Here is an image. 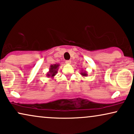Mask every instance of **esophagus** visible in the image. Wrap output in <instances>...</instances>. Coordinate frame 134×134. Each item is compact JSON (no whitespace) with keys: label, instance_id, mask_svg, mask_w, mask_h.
<instances>
[{"label":"esophagus","instance_id":"obj_1","mask_svg":"<svg viewBox=\"0 0 134 134\" xmlns=\"http://www.w3.org/2000/svg\"><path fill=\"white\" fill-rule=\"evenodd\" d=\"M65 63L67 64H71V60H67L65 61Z\"/></svg>","mask_w":134,"mask_h":134}]
</instances>
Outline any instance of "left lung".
<instances>
[{"label":"left lung","mask_w":134,"mask_h":134,"mask_svg":"<svg viewBox=\"0 0 134 134\" xmlns=\"http://www.w3.org/2000/svg\"><path fill=\"white\" fill-rule=\"evenodd\" d=\"M80 74H81L83 76H88V74H87V72L86 70H84V71L81 70Z\"/></svg>","instance_id":"left-lung-1"}]
</instances>
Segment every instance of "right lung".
<instances>
[{
    "label": "right lung",
    "mask_w": 134,
    "mask_h": 134,
    "mask_svg": "<svg viewBox=\"0 0 134 134\" xmlns=\"http://www.w3.org/2000/svg\"><path fill=\"white\" fill-rule=\"evenodd\" d=\"M59 64H54L49 66L48 72L46 74V76L48 78H54V76L58 74V71L59 67Z\"/></svg>",
    "instance_id": "obj_1"
}]
</instances>
